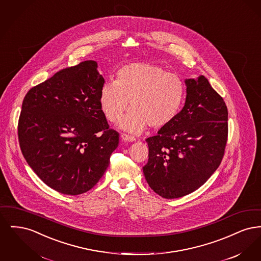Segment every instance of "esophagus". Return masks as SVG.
Returning <instances> with one entry per match:
<instances>
[{
  "label": "esophagus",
  "instance_id": "esophagus-1",
  "mask_svg": "<svg viewBox=\"0 0 261 261\" xmlns=\"http://www.w3.org/2000/svg\"><path fill=\"white\" fill-rule=\"evenodd\" d=\"M120 137H121V139H122L123 141H128V142H133V141L135 140V138H134V137L130 136V135H127V134H125V133H122Z\"/></svg>",
  "mask_w": 261,
  "mask_h": 261
}]
</instances>
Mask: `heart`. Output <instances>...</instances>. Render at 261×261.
I'll list each match as a JSON object with an SVG mask.
<instances>
[{"label":"heart","instance_id":"heart-1","mask_svg":"<svg viewBox=\"0 0 261 261\" xmlns=\"http://www.w3.org/2000/svg\"><path fill=\"white\" fill-rule=\"evenodd\" d=\"M185 84L175 73L149 62L121 66L114 82L106 83L99 93L100 109L111 122H118L130 101L131 111L121 127L133 133L147 125L160 129L172 123L183 106Z\"/></svg>","mask_w":261,"mask_h":261}]
</instances>
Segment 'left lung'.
<instances>
[{
    "mask_svg": "<svg viewBox=\"0 0 261 261\" xmlns=\"http://www.w3.org/2000/svg\"><path fill=\"white\" fill-rule=\"evenodd\" d=\"M183 110L172 123L146 139L143 167L149 186L164 199L181 198L202 186L218 168L228 140V110L204 76L186 80Z\"/></svg>",
    "mask_w": 261,
    "mask_h": 261,
    "instance_id": "obj_1",
    "label": "left lung"
}]
</instances>
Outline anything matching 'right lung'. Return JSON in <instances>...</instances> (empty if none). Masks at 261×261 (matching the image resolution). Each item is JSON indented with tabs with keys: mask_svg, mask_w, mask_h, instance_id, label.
Wrapping results in <instances>:
<instances>
[{
	"mask_svg": "<svg viewBox=\"0 0 261 261\" xmlns=\"http://www.w3.org/2000/svg\"><path fill=\"white\" fill-rule=\"evenodd\" d=\"M97 62L86 61L58 71L25 95L17 135L21 152L53 190L77 196L95 186L117 148L99 106L105 79Z\"/></svg>",
	"mask_w": 261,
	"mask_h": 261,
	"instance_id": "obj_1",
	"label": "right lung"
}]
</instances>
